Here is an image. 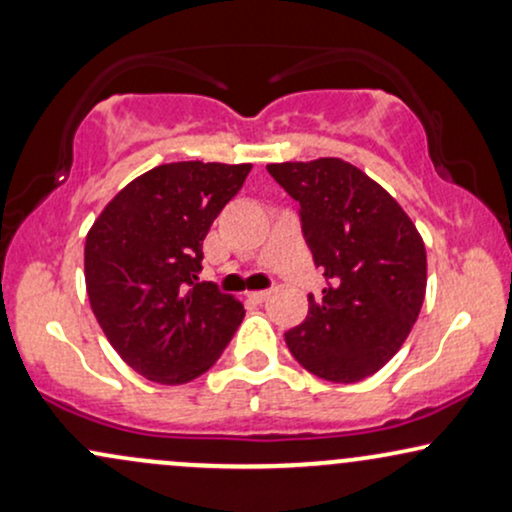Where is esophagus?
Listing matches in <instances>:
<instances>
[{
	"instance_id": "34e87169",
	"label": "esophagus",
	"mask_w": 512,
	"mask_h": 512,
	"mask_svg": "<svg viewBox=\"0 0 512 512\" xmlns=\"http://www.w3.org/2000/svg\"><path fill=\"white\" fill-rule=\"evenodd\" d=\"M269 296H272V291H250L248 293V298L252 303H264Z\"/></svg>"
}]
</instances>
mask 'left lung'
Wrapping results in <instances>:
<instances>
[{
  "label": "left lung",
  "instance_id": "left-lung-1",
  "mask_svg": "<svg viewBox=\"0 0 512 512\" xmlns=\"http://www.w3.org/2000/svg\"><path fill=\"white\" fill-rule=\"evenodd\" d=\"M267 170L301 204L305 243L327 279L286 346L317 378L358 383L397 354L419 317L424 240L395 197L342 158Z\"/></svg>",
  "mask_w": 512,
  "mask_h": 512
}]
</instances>
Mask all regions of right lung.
<instances>
[{
	"instance_id": "obj_1",
	"label": "right lung",
	"mask_w": 512,
	"mask_h": 512,
	"mask_svg": "<svg viewBox=\"0 0 512 512\" xmlns=\"http://www.w3.org/2000/svg\"><path fill=\"white\" fill-rule=\"evenodd\" d=\"M250 163H163L110 199L86 236V293L129 368L161 385L199 378L243 322L240 301L199 284L202 243Z\"/></svg>"
}]
</instances>
